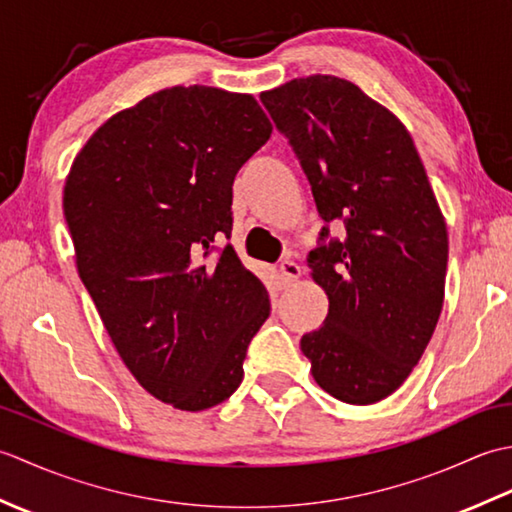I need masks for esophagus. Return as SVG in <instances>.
Instances as JSON below:
<instances>
[{"mask_svg":"<svg viewBox=\"0 0 512 512\" xmlns=\"http://www.w3.org/2000/svg\"><path fill=\"white\" fill-rule=\"evenodd\" d=\"M301 275V268L299 264L292 262V259H284V262L279 264V279L281 284H292V281H297Z\"/></svg>","mask_w":512,"mask_h":512,"instance_id":"1","label":"esophagus"}]
</instances>
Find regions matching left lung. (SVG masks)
<instances>
[{
	"label": "left lung",
	"instance_id": "8db88e82",
	"mask_svg": "<svg viewBox=\"0 0 512 512\" xmlns=\"http://www.w3.org/2000/svg\"><path fill=\"white\" fill-rule=\"evenodd\" d=\"M262 103L295 149L321 220L345 228L308 255L330 310L301 352L330 396L374 405L405 383L438 325L447 222L407 127L352 81L303 76L262 92Z\"/></svg>",
	"mask_w": 512,
	"mask_h": 512
}]
</instances>
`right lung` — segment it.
Here are the masks:
<instances>
[{"label": "right lung", "mask_w": 512, "mask_h": 512, "mask_svg": "<svg viewBox=\"0 0 512 512\" xmlns=\"http://www.w3.org/2000/svg\"><path fill=\"white\" fill-rule=\"evenodd\" d=\"M273 134L253 94L165 88L116 112L63 187L79 277L123 363L182 411L220 405L270 314L231 237L233 180Z\"/></svg>", "instance_id": "obj_1"}]
</instances>
